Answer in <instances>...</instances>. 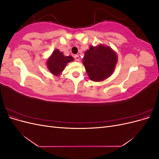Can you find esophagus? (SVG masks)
<instances>
[{
    "label": "esophagus",
    "instance_id": "obj_1",
    "mask_svg": "<svg viewBox=\"0 0 159 159\" xmlns=\"http://www.w3.org/2000/svg\"><path fill=\"white\" fill-rule=\"evenodd\" d=\"M74 58H75V61H80V57L79 55H75L74 56Z\"/></svg>",
    "mask_w": 159,
    "mask_h": 159
}]
</instances>
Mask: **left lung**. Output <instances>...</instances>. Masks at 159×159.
Wrapping results in <instances>:
<instances>
[{
    "mask_svg": "<svg viewBox=\"0 0 159 159\" xmlns=\"http://www.w3.org/2000/svg\"><path fill=\"white\" fill-rule=\"evenodd\" d=\"M117 54L111 48L99 44L90 46L82 62L91 81L99 82L111 75L117 63Z\"/></svg>",
    "mask_w": 159,
    "mask_h": 159,
    "instance_id": "obj_1",
    "label": "left lung"
}]
</instances>
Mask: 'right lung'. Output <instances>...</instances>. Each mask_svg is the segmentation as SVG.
I'll use <instances>...</instances> for the list:
<instances>
[{
    "instance_id": "add662e5",
    "label": "right lung",
    "mask_w": 159,
    "mask_h": 159,
    "mask_svg": "<svg viewBox=\"0 0 159 159\" xmlns=\"http://www.w3.org/2000/svg\"><path fill=\"white\" fill-rule=\"evenodd\" d=\"M74 60V59L72 56H65L63 52H60L58 49H56L48 58L46 66L51 74L55 76H60L64 70L67 64Z\"/></svg>"
}]
</instances>
